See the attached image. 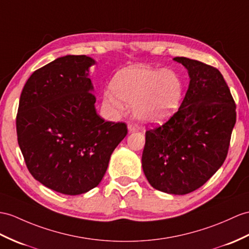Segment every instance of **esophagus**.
Masks as SVG:
<instances>
[{
  "mask_svg": "<svg viewBox=\"0 0 249 249\" xmlns=\"http://www.w3.org/2000/svg\"><path fill=\"white\" fill-rule=\"evenodd\" d=\"M128 130H129L130 133L135 132V131H137V125L136 124H128Z\"/></svg>",
  "mask_w": 249,
  "mask_h": 249,
  "instance_id": "1",
  "label": "esophagus"
}]
</instances>
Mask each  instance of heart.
I'll return each mask as SVG.
<instances>
[{"mask_svg":"<svg viewBox=\"0 0 249 249\" xmlns=\"http://www.w3.org/2000/svg\"><path fill=\"white\" fill-rule=\"evenodd\" d=\"M113 92L105 100L118 110L132 105L133 114L142 123L160 124L178 110L184 86L174 71L149 66H133L120 71L112 82Z\"/></svg>","mask_w":249,"mask_h":249,"instance_id":"1","label":"heart"}]
</instances>
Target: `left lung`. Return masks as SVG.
Masks as SVG:
<instances>
[{"mask_svg":"<svg viewBox=\"0 0 249 249\" xmlns=\"http://www.w3.org/2000/svg\"><path fill=\"white\" fill-rule=\"evenodd\" d=\"M190 78L178 111L166 124L145 132L142 157L150 185L169 195L198 189L225 160L235 124V104L219 70L175 57Z\"/></svg>","mask_w":249,"mask_h":249,"instance_id":"1","label":"left lung"}]
</instances>
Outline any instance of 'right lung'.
Wrapping results in <instances>:
<instances>
[{
    "label": "right lung",
    "mask_w": 249,
    "mask_h": 249,
    "mask_svg": "<svg viewBox=\"0 0 249 249\" xmlns=\"http://www.w3.org/2000/svg\"><path fill=\"white\" fill-rule=\"evenodd\" d=\"M95 60L60 57L33 72L20 97L17 135L30 174L62 195L98 186L115 148L128 134L124 123L96 112L89 78Z\"/></svg>",
    "instance_id": "right-lung-1"
}]
</instances>
